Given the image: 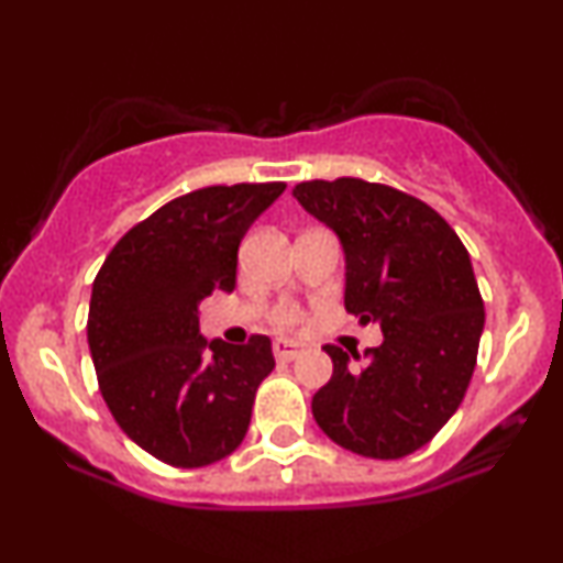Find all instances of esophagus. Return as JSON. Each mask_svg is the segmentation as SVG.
I'll return each instance as SVG.
<instances>
[{
    "label": "esophagus",
    "instance_id": "esophagus-1",
    "mask_svg": "<svg viewBox=\"0 0 563 563\" xmlns=\"http://www.w3.org/2000/svg\"><path fill=\"white\" fill-rule=\"evenodd\" d=\"M273 352L277 360L290 363V360H296L299 354H303V344H299V341H290V339H277L273 344Z\"/></svg>",
    "mask_w": 563,
    "mask_h": 563
}]
</instances>
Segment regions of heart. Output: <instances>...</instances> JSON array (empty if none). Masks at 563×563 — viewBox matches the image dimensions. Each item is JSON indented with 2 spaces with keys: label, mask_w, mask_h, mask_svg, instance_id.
<instances>
[{
  "label": "heart",
  "mask_w": 563,
  "mask_h": 563,
  "mask_svg": "<svg viewBox=\"0 0 563 563\" xmlns=\"http://www.w3.org/2000/svg\"><path fill=\"white\" fill-rule=\"evenodd\" d=\"M296 320H299V314H296L294 309H283L280 312V325H294Z\"/></svg>",
  "instance_id": "b5f03b06"
}]
</instances>
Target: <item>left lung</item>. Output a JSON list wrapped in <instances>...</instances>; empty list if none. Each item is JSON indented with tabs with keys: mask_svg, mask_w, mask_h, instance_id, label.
<instances>
[{
	"mask_svg": "<svg viewBox=\"0 0 563 563\" xmlns=\"http://www.w3.org/2000/svg\"><path fill=\"white\" fill-rule=\"evenodd\" d=\"M294 198L339 235L346 312L384 333L363 367L322 346L333 376L312 397L314 421L357 455H410L450 421L474 376L484 301L466 245L431 206L389 185L312 179Z\"/></svg>",
	"mask_w": 563,
	"mask_h": 563,
	"instance_id": "left-lung-1",
	"label": "left lung"
}]
</instances>
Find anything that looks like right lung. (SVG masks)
<instances>
[{"instance_id": "right-lung-1", "label": "right lung", "mask_w": 563, "mask_h": 563, "mask_svg": "<svg viewBox=\"0 0 563 563\" xmlns=\"http://www.w3.org/2000/svg\"><path fill=\"white\" fill-rule=\"evenodd\" d=\"M283 183L200 187L113 245L92 283L87 341L121 431L158 461L200 468L238 450L273 373L267 335L206 341L198 303L235 288L238 245Z\"/></svg>"}]
</instances>
